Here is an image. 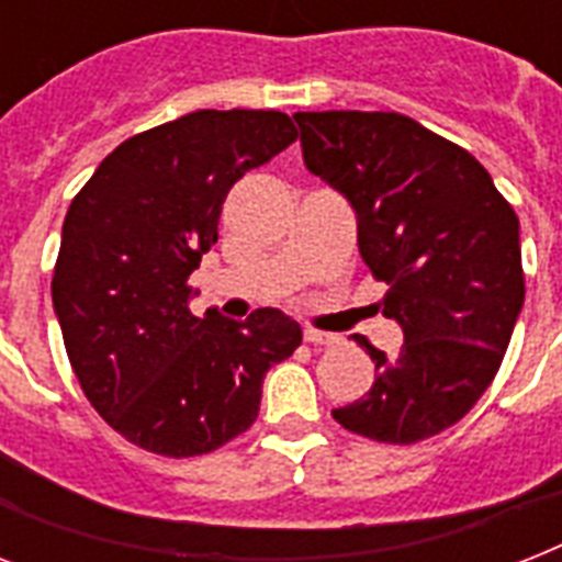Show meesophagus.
Listing matches in <instances>:
<instances>
[{"instance_id":"esophagus-1","label":"esophagus","mask_w":562,"mask_h":562,"mask_svg":"<svg viewBox=\"0 0 562 562\" xmlns=\"http://www.w3.org/2000/svg\"><path fill=\"white\" fill-rule=\"evenodd\" d=\"M303 338H306L308 344H317V347H338V344H341V335L321 333V329H306Z\"/></svg>"}]
</instances>
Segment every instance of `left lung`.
Segmentation results:
<instances>
[{
	"instance_id": "obj_1",
	"label": "left lung",
	"mask_w": 562,
	"mask_h": 562,
	"mask_svg": "<svg viewBox=\"0 0 562 562\" xmlns=\"http://www.w3.org/2000/svg\"><path fill=\"white\" fill-rule=\"evenodd\" d=\"M306 169L359 218V254L387 285L396 359L368 347L375 382L333 417L379 443L454 426L487 391L525 303L519 218L470 151L402 113H294Z\"/></svg>"
}]
</instances>
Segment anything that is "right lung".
Here are the masks:
<instances>
[{"label":"right lung","mask_w":562,"mask_h":562,"mask_svg":"<svg viewBox=\"0 0 562 562\" xmlns=\"http://www.w3.org/2000/svg\"><path fill=\"white\" fill-rule=\"evenodd\" d=\"M294 139L277 110H198L125 139L75 194L52 303L87 400L131 443L166 458L229 443L303 341L280 308L189 312L227 192Z\"/></svg>","instance_id":"right-lung-1"}]
</instances>
